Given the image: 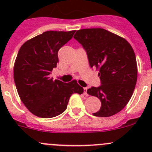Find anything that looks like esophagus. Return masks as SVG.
<instances>
[{
  "label": "esophagus",
  "instance_id": "34e87169",
  "mask_svg": "<svg viewBox=\"0 0 152 152\" xmlns=\"http://www.w3.org/2000/svg\"><path fill=\"white\" fill-rule=\"evenodd\" d=\"M87 87H84V93H85V95H86V96H87Z\"/></svg>",
  "mask_w": 152,
  "mask_h": 152
}]
</instances>
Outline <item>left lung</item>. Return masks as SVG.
<instances>
[{"instance_id":"left-lung-1","label":"left lung","mask_w":152,"mask_h":152,"mask_svg":"<svg viewBox=\"0 0 152 152\" xmlns=\"http://www.w3.org/2000/svg\"><path fill=\"white\" fill-rule=\"evenodd\" d=\"M73 37L87 52L90 67L99 70L102 85L87 91L102 102L100 110L93 115H114L128 104L137 82V62L132 47L124 38L104 28L80 29Z\"/></svg>"}]
</instances>
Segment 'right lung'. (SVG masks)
I'll return each mask as SVG.
<instances>
[{
    "label": "right lung",
    "mask_w": 152,
    "mask_h": 152,
    "mask_svg": "<svg viewBox=\"0 0 152 152\" xmlns=\"http://www.w3.org/2000/svg\"><path fill=\"white\" fill-rule=\"evenodd\" d=\"M76 31H48L26 41L20 48L14 65V79L23 104L34 115L48 118L62 114L73 93L82 94L76 80L68 83L49 77L59 62V48Z\"/></svg>",
    "instance_id": "1"
}]
</instances>
